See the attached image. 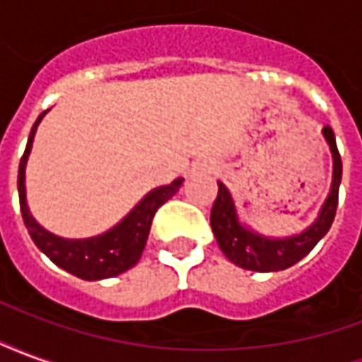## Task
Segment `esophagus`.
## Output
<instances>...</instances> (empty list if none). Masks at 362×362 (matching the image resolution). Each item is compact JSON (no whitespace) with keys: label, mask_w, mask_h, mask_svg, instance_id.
<instances>
[{"label":"esophagus","mask_w":362,"mask_h":362,"mask_svg":"<svg viewBox=\"0 0 362 362\" xmlns=\"http://www.w3.org/2000/svg\"><path fill=\"white\" fill-rule=\"evenodd\" d=\"M199 170H205V173H211L213 166L211 165H199V166H194V173H199Z\"/></svg>","instance_id":"obj_1"}]
</instances>
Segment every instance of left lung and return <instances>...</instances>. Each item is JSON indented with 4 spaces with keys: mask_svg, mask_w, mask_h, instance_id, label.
<instances>
[{
    "mask_svg": "<svg viewBox=\"0 0 362 362\" xmlns=\"http://www.w3.org/2000/svg\"><path fill=\"white\" fill-rule=\"evenodd\" d=\"M326 137L332 157H334V180L332 189L327 194L326 202L320 209L318 219L300 235L287 236V238H267L258 235L240 225L236 207L230 192L223 182H217L219 192L211 209V228L213 235L219 243V248L235 266L250 272H281L295 266L298 259H303L308 252L322 240L337 211V197H339V184H341V157L335 145L334 129L326 126L322 129Z\"/></svg>",
    "mask_w": 362,
    "mask_h": 362,
    "instance_id": "8db88e82",
    "label": "left lung"
}]
</instances>
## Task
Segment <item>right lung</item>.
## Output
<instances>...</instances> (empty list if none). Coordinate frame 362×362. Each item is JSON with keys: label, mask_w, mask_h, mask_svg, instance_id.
I'll use <instances>...</instances> for the list:
<instances>
[{"label": "right lung", "mask_w": 362, "mask_h": 362, "mask_svg": "<svg viewBox=\"0 0 362 362\" xmlns=\"http://www.w3.org/2000/svg\"><path fill=\"white\" fill-rule=\"evenodd\" d=\"M44 114L46 112L38 116L35 126L30 129L27 149L21 157L19 176H17L21 215H23L28 235L35 240L38 250L44 252L56 266L66 269L79 279H108V277L127 272L141 258L143 248L147 244V236H149L151 223H153L157 209L180 189L184 178H176L168 186L151 189L149 194L143 197L141 202L135 205L116 227H112L110 230H106L103 235L83 238V240H69V238L52 235L46 228L40 227L28 211L27 189H25L27 158L30 155V149H33L36 127L40 124V119L44 118Z\"/></svg>", "instance_id": "obj_1"}]
</instances>
